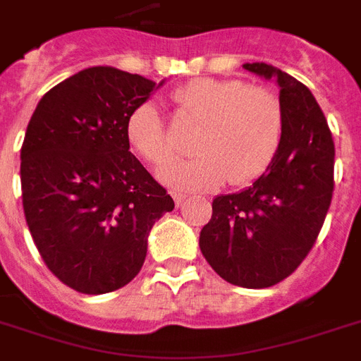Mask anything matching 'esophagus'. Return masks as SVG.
Instances as JSON below:
<instances>
[{
  "label": "esophagus",
  "instance_id": "esophagus-1",
  "mask_svg": "<svg viewBox=\"0 0 361 361\" xmlns=\"http://www.w3.org/2000/svg\"><path fill=\"white\" fill-rule=\"evenodd\" d=\"M170 195H172V198H174L176 206H181V204H183V200H185V195L180 191H172Z\"/></svg>",
  "mask_w": 361,
  "mask_h": 361
}]
</instances>
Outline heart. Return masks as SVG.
I'll list each match as a JSON object with an SVG mask.
<instances>
[{
    "mask_svg": "<svg viewBox=\"0 0 361 361\" xmlns=\"http://www.w3.org/2000/svg\"><path fill=\"white\" fill-rule=\"evenodd\" d=\"M180 109L200 127L192 136L198 153L189 161H174L159 170V178L178 189L208 191L226 178L243 185L262 174L271 163L283 133L279 97L268 87L247 86L241 80L197 78L174 93ZM127 140L153 164L172 155L169 133L153 103L133 110L127 120Z\"/></svg>",
    "mask_w": 361,
    "mask_h": 361,
    "instance_id": "1",
    "label": "heart"
}]
</instances>
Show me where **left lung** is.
Masks as SVG:
<instances>
[{
    "label": "left lung",
    "instance_id": "left-lung-1",
    "mask_svg": "<svg viewBox=\"0 0 361 361\" xmlns=\"http://www.w3.org/2000/svg\"><path fill=\"white\" fill-rule=\"evenodd\" d=\"M243 69L279 86V147L251 187L214 198L198 243L231 285L266 288L288 277L317 241L334 195L336 147L309 87L268 63Z\"/></svg>",
    "mask_w": 361,
    "mask_h": 361
}]
</instances>
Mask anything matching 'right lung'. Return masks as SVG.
Here are the masks:
<instances>
[{"label":"right lung","mask_w":361,"mask_h":361,"mask_svg":"<svg viewBox=\"0 0 361 361\" xmlns=\"http://www.w3.org/2000/svg\"><path fill=\"white\" fill-rule=\"evenodd\" d=\"M163 82L90 67L37 104L20 149L25 223L48 269L82 294L118 290L140 271L147 234L174 209L129 152L127 120Z\"/></svg>","instance_id":"obj_1"}]
</instances>
